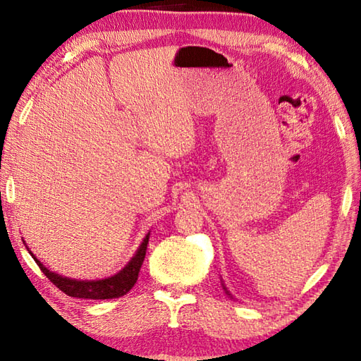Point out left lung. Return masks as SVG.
I'll list each match as a JSON object with an SVG mask.
<instances>
[{
    "label": "left lung",
    "instance_id": "8db88e82",
    "mask_svg": "<svg viewBox=\"0 0 361 361\" xmlns=\"http://www.w3.org/2000/svg\"><path fill=\"white\" fill-rule=\"evenodd\" d=\"M221 287H224V290L226 291V295H229V296H231V293H229V291L226 290V287H225V283H221ZM231 298H233V296H231Z\"/></svg>",
    "mask_w": 361,
    "mask_h": 361
}]
</instances>
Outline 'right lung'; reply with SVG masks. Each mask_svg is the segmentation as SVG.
Instances as JSON below:
<instances>
[{"instance_id":"1","label":"right lung","mask_w":361,"mask_h":361,"mask_svg":"<svg viewBox=\"0 0 361 361\" xmlns=\"http://www.w3.org/2000/svg\"><path fill=\"white\" fill-rule=\"evenodd\" d=\"M149 237H150V233H147V235L144 237V240L141 242L140 248L136 250L135 256L128 260V264L122 268L119 273L110 276V278L97 279V281L71 279V278H66V276H62L59 273L49 271L48 268H46L40 262V260H38L32 255V251H30L27 247L26 248L30 252V256L34 257L37 265L40 267V270L44 273L46 278H48L54 283V286L59 287L68 296L83 298V299H113V298H119V296L127 295L136 283L137 274H140L141 265H142L144 257H145V250H147Z\"/></svg>"}]
</instances>
